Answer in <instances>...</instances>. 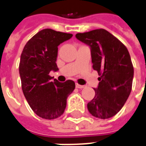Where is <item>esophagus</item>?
<instances>
[{
	"label": "esophagus",
	"mask_w": 146,
	"mask_h": 146,
	"mask_svg": "<svg viewBox=\"0 0 146 146\" xmlns=\"http://www.w3.org/2000/svg\"><path fill=\"white\" fill-rule=\"evenodd\" d=\"M76 87L79 88V89H83V88L85 87V86L80 85V84H78V83H76Z\"/></svg>",
	"instance_id": "esophagus-1"
}]
</instances>
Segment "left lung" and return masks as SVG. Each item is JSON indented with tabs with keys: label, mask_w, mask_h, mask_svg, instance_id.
Returning <instances> with one entry per match:
<instances>
[{
	"label": "left lung",
	"mask_w": 146,
	"mask_h": 146,
	"mask_svg": "<svg viewBox=\"0 0 146 146\" xmlns=\"http://www.w3.org/2000/svg\"><path fill=\"white\" fill-rule=\"evenodd\" d=\"M76 37L90 46L93 68L100 76L88 110L99 119L113 117L132 90L134 69L129 53L121 41L104 29L76 33Z\"/></svg>",
	"instance_id": "1"
}]
</instances>
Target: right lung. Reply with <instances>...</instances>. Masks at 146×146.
I'll return each instance as SVG.
<instances>
[{
  "label": "right lung",
  "mask_w": 146,
  "mask_h": 146,
  "mask_svg": "<svg viewBox=\"0 0 146 146\" xmlns=\"http://www.w3.org/2000/svg\"><path fill=\"white\" fill-rule=\"evenodd\" d=\"M72 36L71 33L44 29L26 43L21 53L19 73L22 90L33 112L45 119L63 115L67 97L75 89L73 80L60 83L49 75L59 70L56 63L58 46Z\"/></svg>",
  "instance_id": "add662e5"
}]
</instances>
